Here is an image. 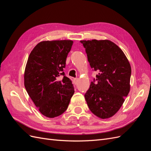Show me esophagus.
<instances>
[{"mask_svg": "<svg viewBox=\"0 0 151 151\" xmlns=\"http://www.w3.org/2000/svg\"><path fill=\"white\" fill-rule=\"evenodd\" d=\"M78 81H79V79H78V78H75V79H74V82L75 84H77V83H78Z\"/></svg>", "mask_w": 151, "mask_h": 151, "instance_id": "esophagus-1", "label": "esophagus"}]
</instances>
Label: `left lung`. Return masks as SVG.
<instances>
[{"mask_svg": "<svg viewBox=\"0 0 151 151\" xmlns=\"http://www.w3.org/2000/svg\"><path fill=\"white\" fill-rule=\"evenodd\" d=\"M93 70L98 71L84 94L94 115L102 119L119 110L130 91L131 67L122 50L109 40L80 42Z\"/></svg>", "mask_w": 151, "mask_h": 151, "instance_id": "8db88e82", "label": "left lung"}]
</instances>
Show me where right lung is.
I'll return each instance as SVG.
<instances>
[{
	"mask_svg": "<svg viewBox=\"0 0 151 151\" xmlns=\"http://www.w3.org/2000/svg\"><path fill=\"white\" fill-rule=\"evenodd\" d=\"M72 44L71 40L42 42L32 50L27 61L25 88L40 113L47 117L64 113L74 94L72 82L63 72Z\"/></svg>",
	"mask_w": 151,
	"mask_h": 151,
	"instance_id": "1",
	"label": "right lung"
}]
</instances>
